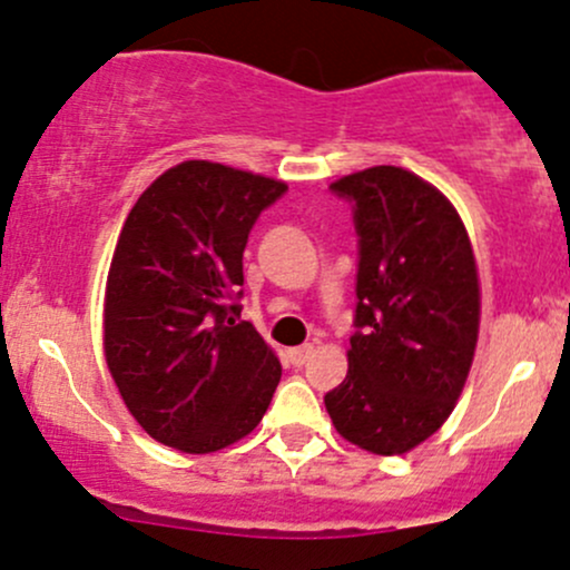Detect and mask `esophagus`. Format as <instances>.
<instances>
[{"label":"esophagus","instance_id":"1","mask_svg":"<svg viewBox=\"0 0 570 570\" xmlns=\"http://www.w3.org/2000/svg\"><path fill=\"white\" fill-rule=\"evenodd\" d=\"M289 355V363L292 365H305V361H308L311 355H314V346L311 344H303V346H295V350L286 352Z\"/></svg>","mask_w":570,"mask_h":570}]
</instances>
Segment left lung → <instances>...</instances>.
<instances>
[{
	"label": "left lung",
	"mask_w": 570,
	"mask_h": 570,
	"mask_svg": "<svg viewBox=\"0 0 570 570\" xmlns=\"http://www.w3.org/2000/svg\"><path fill=\"white\" fill-rule=\"evenodd\" d=\"M357 232L350 371L325 395L344 440L399 456L456 406L481 325L470 237L451 202L412 171L374 166L335 179Z\"/></svg>",
	"instance_id": "left-lung-1"
}]
</instances>
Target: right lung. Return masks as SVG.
<instances>
[{
	"mask_svg": "<svg viewBox=\"0 0 570 570\" xmlns=\"http://www.w3.org/2000/svg\"><path fill=\"white\" fill-rule=\"evenodd\" d=\"M286 185L185 160L139 196L106 281L104 350L130 415L153 440L213 453L259 426L281 363L239 322L243 250Z\"/></svg>",
	"mask_w": 570,
	"mask_h": 570,
	"instance_id": "add662e5",
	"label": "right lung"
}]
</instances>
